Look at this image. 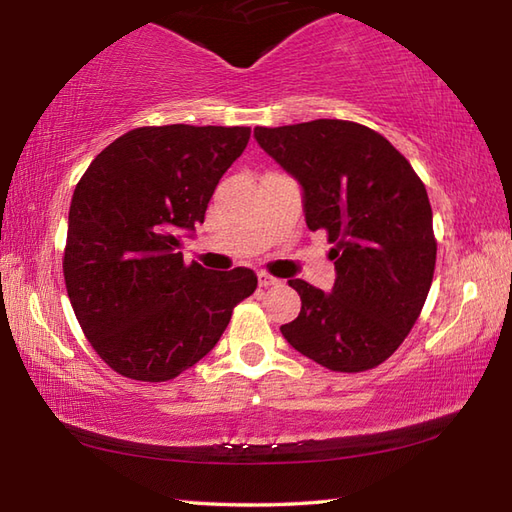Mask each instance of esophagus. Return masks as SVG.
<instances>
[{"mask_svg": "<svg viewBox=\"0 0 512 512\" xmlns=\"http://www.w3.org/2000/svg\"><path fill=\"white\" fill-rule=\"evenodd\" d=\"M257 281H259V286H262V288H268V286H279V284H281V281H279L277 277L268 275V273H259V275H257Z\"/></svg>", "mask_w": 512, "mask_h": 512, "instance_id": "34e87169", "label": "esophagus"}]
</instances>
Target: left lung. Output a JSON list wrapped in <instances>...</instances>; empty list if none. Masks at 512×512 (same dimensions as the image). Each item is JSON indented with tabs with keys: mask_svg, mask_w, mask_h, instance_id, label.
Returning <instances> with one entry per match:
<instances>
[{
	"mask_svg": "<svg viewBox=\"0 0 512 512\" xmlns=\"http://www.w3.org/2000/svg\"><path fill=\"white\" fill-rule=\"evenodd\" d=\"M268 156L303 187L310 231H323L336 268L332 292L303 279L295 321L281 334L332 372L356 374L394 354L427 301L438 242L427 189L409 160L352 121L255 127Z\"/></svg>",
	"mask_w": 512,
	"mask_h": 512,
	"instance_id": "8db88e82",
	"label": "left lung"
}]
</instances>
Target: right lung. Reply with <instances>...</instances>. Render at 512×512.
<instances>
[{
  "label": "right lung",
  "mask_w": 512,
  "mask_h": 512,
  "mask_svg": "<svg viewBox=\"0 0 512 512\" xmlns=\"http://www.w3.org/2000/svg\"><path fill=\"white\" fill-rule=\"evenodd\" d=\"M250 127H136L107 145L76 184L63 277L85 339L116 374L165 383L209 354L233 308L257 288L250 268L184 264Z\"/></svg>",
  "instance_id": "1"
}]
</instances>
